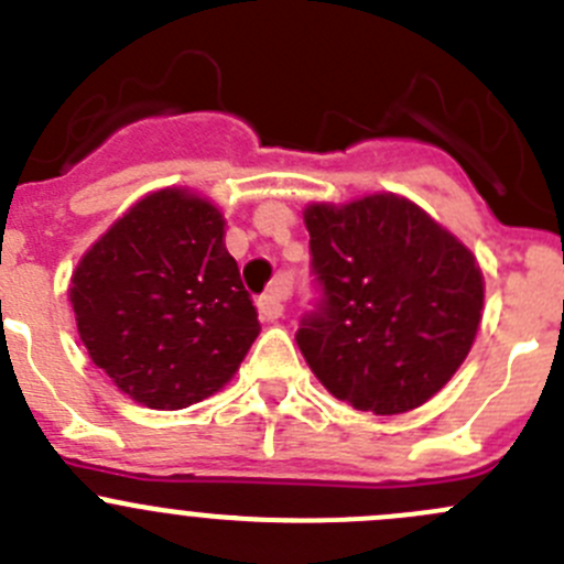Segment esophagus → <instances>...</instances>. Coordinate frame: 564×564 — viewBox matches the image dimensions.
<instances>
[{
	"label": "esophagus",
	"instance_id": "esophagus-1",
	"mask_svg": "<svg viewBox=\"0 0 564 564\" xmlns=\"http://www.w3.org/2000/svg\"><path fill=\"white\" fill-rule=\"evenodd\" d=\"M289 294H292V281H289V278H278V281H272L270 292H267L264 297H259L261 319H267V322L281 319L283 303L289 300Z\"/></svg>",
	"mask_w": 564,
	"mask_h": 564
}]
</instances>
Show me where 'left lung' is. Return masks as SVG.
Masks as SVG:
<instances>
[{"instance_id": "obj_1", "label": "left lung", "mask_w": 564, "mask_h": 564, "mask_svg": "<svg viewBox=\"0 0 564 564\" xmlns=\"http://www.w3.org/2000/svg\"><path fill=\"white\" fill-rule=\"evenodd\" d=\"M311 267L322 303L297 330L316 380L355 410L408 413L452 380L482 322L471 250L393 193L311 204Z\"/></svg>"}]
</instances>
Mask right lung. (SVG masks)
Returning <instances> with one entry per match:
<instances>
[{"label": "right lung", "instance_id": "add662e5", "mask_svg": "<svg viewBox=\"0 0 564 564\" xmlns=\"http://www.w3.org/2000/svg\"><path fill=\"white\" fill-rule=\"evenodd\" d=\"M68 297L93 364L154 410L220 391L261 330L223 212L182 187L118 217L79 259Z\"/></svg>", "mask_w": 564, "mask_h": 564}]
</instances>
